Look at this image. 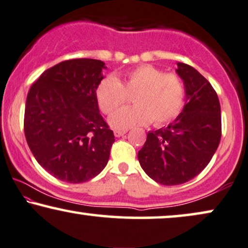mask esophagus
Listing matches in <instances>:
<instances>
[{
    "instance_id": "esophagus-1",
    "label": "esophagus",
    "mask_w": 248,
    "mask_h": 248,
    "mask_svg": "<svg viewBox=\"0 0 248 248\" xmlns=\"http://www.w3.org/2000/svg\"><path fill=\"white\" fill-rule=\"evenodd\" d=\"M124 134H127V130L126 131H120V130H114V136L115 137H121L124 136Z\"/></svg>"
}]
</instances>
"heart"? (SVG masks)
<instances>
[{"label":"heart","instance_id":"obj_1","mask_svg":"<svg viewBox=\"0 0 248 248\" xmlns=\"http://www.w3.org/2000/svg\"><path fill=\"white\" fill-rule=\"evenodd\" d=\"M134 93V107L120 108L108 118L113 129L126 131L152 121L160 126L177 118L185 104L183 80L148 64L128 71L122 80L104 79L96 90L97 104L103 113L110 114L126 102L127 94Z\"/></svg>","mask_w":248,"mask_h":248}]
</instances>
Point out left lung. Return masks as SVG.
Masks as SVG:
<instances>
[{"mask_svg": "<svg viewBox=\"0 0 248 248\" xmlns=\"http://www.w3.org/2000/svg\"><path fill=\"white\" fill-rule=\"evenodd\" d=\"M186 102L168 127L148 131L138 161L148 177L173 186L187 183L202 172L219 146L221 110L209 81L190 65L177 62Z\"/></svg>", "mask_w": 248, "mask_h": 248, "instance_id": "left-lung-1", "label": "left lung"}]
</instances>
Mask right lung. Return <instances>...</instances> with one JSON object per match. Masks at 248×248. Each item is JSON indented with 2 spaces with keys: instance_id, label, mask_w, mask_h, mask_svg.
Segmentation results:
<instances>
[{
  "instance_id": "add662e5",
  "label": "right lung",
  "mask_w": 248,
  "mask_h": 248,
  "mask_svg": "<svg viewBox=\"0 0 248 248\" xmlns=\"http://www.w3.org/2000/svg\"><path fill=\"white\" fill-rule=\"evenodd\" d=\"M104 62L74 59L43 72L28 92L25 136L36 161L62 181L85 183L108 164L113 131L98 110Z\"/></svg>"
}]
</instances>
